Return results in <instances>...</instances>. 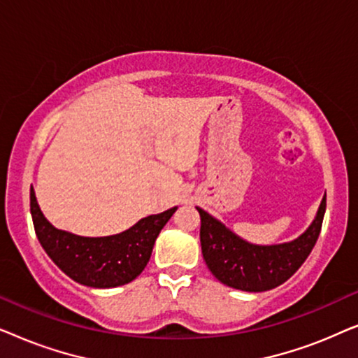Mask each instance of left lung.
Returning a JSON list of instances; mask_svg holds the SVG:
<instances>
[{
    "mask_svg": "<svg viewBox=\"0 0 358 358\" xmlns=\"http://www.w3.org/2000/svg\"><path fill=\"white\" fill-rule=\"evenodd\" d=\"M197 210L202 222L200 244L210 272L231 288L266 292L287 282L310 256L321 233L326 195L311 227L295 241L275 246H257L244 241L202 208Z\"/></svg>",
    "mask_w": 358,
    "mask_h": 358,
    "instance_id": "left-lung-1",
    "label": "left lung"
}]
</instances>
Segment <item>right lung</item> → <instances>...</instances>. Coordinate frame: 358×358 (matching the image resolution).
I'll return each instance as SVG.
<instances>
[{"label":"right lung","instance_id":"obj_1","mask_svg":"<svg viewBox=\"0 0 358 358\" xmlns=\"http://www.w3.org/2000/svg\"><path fill=\"white\" fill-rule=\"evenodd\" d=\"M178 207L141 218L130 229L106 238H85L52 227L43 217L31 187L34 229L48 257L73 280L92 288L125 285L150 261L155 241Z\"/></svg>","mask_w":358,"mask_h":358}]
</instances>
